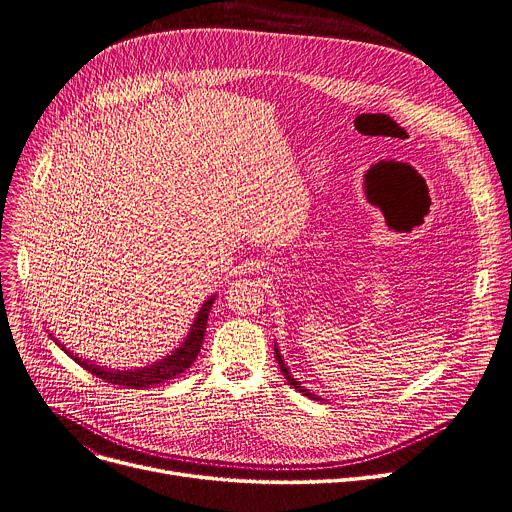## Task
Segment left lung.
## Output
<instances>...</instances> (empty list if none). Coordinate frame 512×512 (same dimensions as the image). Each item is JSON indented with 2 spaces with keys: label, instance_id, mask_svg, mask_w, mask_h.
<instances>
[{
  "label": "left lung",
  "instance_id": "1",
  "mask_svg": "<svg viewBox=\"0 0 512 512\" xmlns=\"http://www.w3.org/2000/svg\"><path fill=\"white\" fill-rule=\"evenodd\" d=\"M275 359H277V363H280V369H282V374L286 376V380H288V384L292 386V388H296L298 392H302L304 396H308V398H314V400H322L320 396H316V394H312V392H308L304 386H300V382H296L294 378H292V374L288 371V367H286V363H284V359H282V355H280V351H277V347H275Z\"/></svg>",
  "mask_w": 512,
  "mask_h": 512
}]
</instances>
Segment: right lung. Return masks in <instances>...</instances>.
I'll use <instances>...</instances> for the list:
<instances>
[{
  "mask_svg": "<svg viewBox=\"0 0 512 512\" xmlns=\"http://www.w3.org/2000/svg\"><path fill=\"white\" fill-rule=\"evenodd\" d=\"M214 300H216V296H210V298L202 304V308H200V312H198V316H196V320H194V324H192V329H190V333H188V339H185V341L181 343V347H177L171 355H167L165 359H161V361H157V363H153V365H149V367L130 369V371L108 369V367L94 365V363H89V361H85V359L73 355V353L67 351L61 343H57V345H59L65 353H69L71 359H75L83 369L91 371V374L102 378V380H106L108 384H118V386H126V388H151V386H155V384L173 380L175 376L181 374V371H185V369H188V367L194 363V359H196L198 353H200L202 341H204L206 322H208V314H210V308H212Z\"/></svg>",
  "mask_w": 512,
  "mask_h": 512,
  "instance_id": "add662e5",
  "label": "right lung"
}]
</instances>
